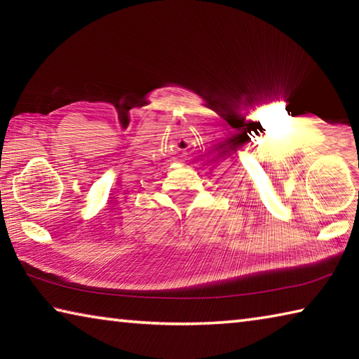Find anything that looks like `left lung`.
<instances>
[{
	"label": "left lung",
	"mask_w": 359,
	"mask_h": 359,
	"mask_svg": "<svg viewBox=\"0 0 359 359\" xmlns=\"http://www.w3.org/2000/svg\"><path fill=\"white\" fill-rule=\"evenodd\" d=\"M358 194H359V191H358Z\"/></svg>",
	"instance_id": "1"
}]
</instances>
